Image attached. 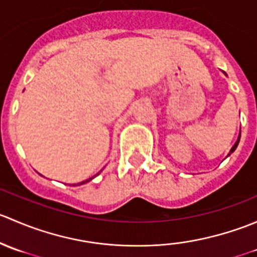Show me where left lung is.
Wrapping results in <instances>:
<instances>
[{
    "label": "left lung",
    "instance_id": "left-lung-1",
    "mask_svg": "<svg viewBox=\"0 0 257 257\" xmlns=\"http://www.w3.org/2000/svg\"><path fill=\"white\" fill-rule=\"evenodd\" d=\"M224 74H225V76H226V73H225V72H224ZM240 137H241V132H240V134H239V138H237V141L235 142V144L232 145V148H231V149H230V152H229V154H227V157H229V155L231 154V153H234V152H235V149H236V148H237V145H239V142H240ZM227 157H226V158H227Z\"/></svg>",
    "mask_w": 257,
    "mask_h": 257
}]
</instances>
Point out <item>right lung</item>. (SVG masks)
<instances>
[{
  "label": "right lung",
  "mask_w": 257,
  "mask_h": 257,
  "mask_svg": "<svg viewBox=\"0 0 257 257\" xmlns=\"http://www.w3.org/2000/svg\"><path fill=\"white\" fill-rule=\"evenodd\" d=\"M103 169H104V168H103ZM103 169L100 170V172H98L97 174L94 175V177H92V178H88V179H85V180H83V181H80V183H78V184H73V186H78V185H83V184H85V183H88V181H90V180H93V179H94L95 177H98V175L100 174V173L103 172Z\"/></svg>",
  "instance_id": "add662e5"
}]
</instances>
